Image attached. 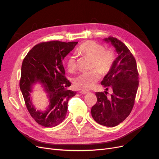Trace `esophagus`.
<instances>
[{"instance_id":"1","label":"esophagus","mask_w":159,"mask_h":159,"mask_svg":"<svg viewBox=\"0 0 159 159\" xmlns=\"http://www.w3.org/2000/svg\"><path fill=\"white\" fill-rule=\"evenodd\" d=\"M79 92L80 93H82V94H85V93H87L88 91H85V90H80Z\"/></svg>"}]
</instances>
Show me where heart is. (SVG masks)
I'll return each mask as SVG.
<instances>
[{
    "instance_id": "b5f03b06",
    "label": "heart",
    "mask_w": 159,
    "mask_h": 159,
    "mask_svg": "<svg viewBox=\"0 0 159 159\" xmlns=\"http://www.w3.org/2000/svg\"><path fill=\"white\" fill-rule=\"evenodd\" d=\"M75 54L87 56L91 58L90 71L83 72L74 80L75 87L79 89H89L98 82L101 78V73L107 74L111 70L115 61V54L111 50L105 49L104 46L92 40H88L81 44L75 50ZM66 66L69 71L76 69L75 57L69 56L66 61Z\"/></svg>"
}]
</instances>
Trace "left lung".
<instances>
[{"mask_svg": "<svg viewBox=\"0 0 159 159\" xmlns=\"http://www.w3.org/2000/svg\"><path fill=\"white\" fill-rule=\"evenodd\" d=\"M115 48L118 57L111 70L104 77L102 85L113 93L96 92L97 102L91 107L95 121L106 127H115L123 122L133 108L139 87L137 62L132 53L123 42L113 36L105 38Z\"/></svg>", "mask_w": 159, "mask_h": 159, "instance_id": "obj_1", "label": "left lung"}]
</instances>
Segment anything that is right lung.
I'll list each match as a JSON object with an SVG mask.
<instances>
[{
  "mask_svg": "<svg viewBox=\"0 0 159 159\" xmlns=\"http://www.w3.org/2000/svg\"><path fill=\"white\" fill-rule=\"evenodd\" d=\"M78 43L43 42L34 46L23 60L20 88L28 112L43 127H53L63 121L68 101L75 95V91L68 89L71 82L66 77L63 60ZM38 81L43 84L49 98V107L45 112L36 111L30 100L32 85Z\"/></svg>",
  "mask_w": 159,
  "mask_h": 159,
  "instance_id": "obj_1",
  "label": "right lung"
}]
</instances>
